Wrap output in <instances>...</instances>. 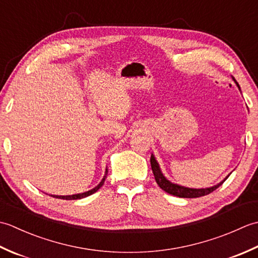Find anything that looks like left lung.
<instances>
[{"mask_svg": "<svg viewBox=\"0 0 258 258\" xmlns=\"http://www.w3.org/2000/svg\"><path fill=\"white\" fill-rule=\"evenodd\" d=\"M233 80H234L235 83H236L237 87L240 91V87L236 82V80H235L234 78H233ZM151 166H152V171H153V174H154L156 183L158 184V186H160V187L163 190H165L166 193L174 195V196L184 197V199H195V197H201V196H205L207 194H210V193H212V191L215 190L216 188L220 187V186L224 182H225V179L229 176V175H228V176L225 179H224L223 182H221L220 184H217L215 186H212V187H208V188H189V187H184V186H180V185L169 182V180L163 175L161 168H160V165H158V163L155 160V157L153 154L151 155Z\"/></svg>", "mask_w": 258, "mask_h": 258, "instance_id": "obj_1", "label": "left lung"}]
</instances>
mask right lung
<instances>
[{
    "instance_id": "obj_1",
    "label": "right lung",
    "mask_w": 258,
    "mask_h": 258,
    "mask_svg": "<svg viewBox=\"0 0 258 258\" xmlns=\"http://www.w3.org/2000/svg\"><path fill=\"white\" fill-rule=\"evenodd\" d=\"M107 177V168L105 169V175H104V177H103V179L101 180V183L98 184L96 187H94L93 189H90V190H87V191H85V193H81V194H74V195H67V196H58V195H51L52 197H55V199H61V200H68V201H70V200H81V199H84V197H87V196H90V195H92V194H94L95 191H97L98 189H100L102 186H103V184H104V182H105V178Z\"/></svg>"
}]
</instances>
